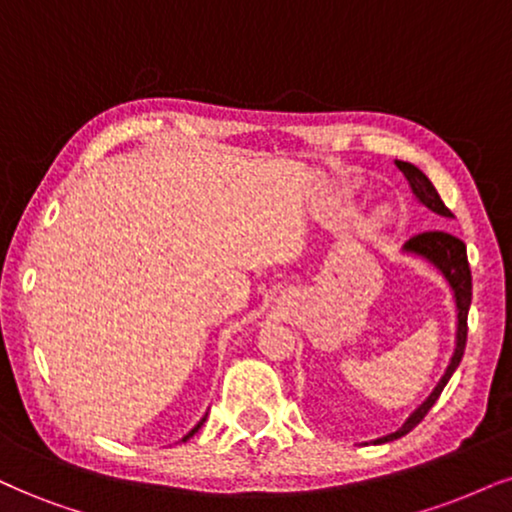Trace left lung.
<instances>
[{
  "mask_svg": "<svg viewBox=\"0 0 512 512\" xmlns=\"http://www.w3.org/2000/svg\"><path fill=\"white\" fill-rule=\"evenodd\" d=\"M396 166H399L401 173L406 175L408 185H410V189H413L415 199H418L420 204H425L430 211L437 213V216L453 218V213L446 208L444 201H441L439 192L434 189L430 178H427L420 168H415L413 163H406V161H396ZM403 249L410 251V254H418L422 258H427L432 266H437L441 270V275H444L446 282L451 285L453 299H456V311H458L456 351H453V358H451L449 368H446V372H444V377H441L432 394L427 396V401L422 403V406L415 410V413L410 415L406 422H403L399 430L387 434V437H382V439H375V444H387V441L401 439L403 434H408L413 427L420 425L422 418H425V415L430 413V408L437 403L441 391H444V387H446V382H449L453 372H456V368L460 365V358H463V353H465V342H468V311H470V301H472V275H470V263H468V249H465L463 239L453 237L444 230H430V232H420V235L410 237Z\"/></svg>",
  "mask_w": 512,
  "mask_h": 512,
  "instance_id": "1",
  "label": "left lung"
}]
</instances>
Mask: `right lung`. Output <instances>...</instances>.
<instances>
[{"mask_svg":"<svg viewBox=\"0 0 512 512\" xmlns=\"http://www.w3.org/2000/svg\"><path fill=\"white\" fill-rule=\"evenodd\" d=\"M204 420H206V418H204ZM204 420H201V422H199V425H197V427H194V430H192V432H189V434H187V437H185V439H189V437H192V434H194V432H197V430H199V427H201V425H204ZM185 439H182V441H185Z\"/></svg>","mask_w":512,"mask_h":512,"instance_id":"right-lung-1","label":"right lung"}]
</instances>
